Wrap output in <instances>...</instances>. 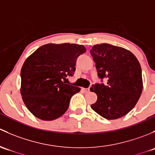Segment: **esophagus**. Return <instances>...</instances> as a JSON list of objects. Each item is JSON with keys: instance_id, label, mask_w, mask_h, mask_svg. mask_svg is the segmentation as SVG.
<instances>
[{"instance_id": "obj_1", "label": "esophagus", "mask_w": 155, "mask_h": 155, "mask_svg": "<svg viewBox=\"0 0 155 155\" xmlns=\"http://www.w3.org/2000/svg\"><path fill=\"white\" fill-rule=\"evenodd\" d=\"M82 91L84 92H87L90 91V87H88V88H84V87H82Z\"/></svg>"}]
</instances>
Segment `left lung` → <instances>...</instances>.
Returning <instances> with one entry per match:
<instances>
[{
  "label": "left lung",
  "mask_w": 155,
  "mask_h": 155,
  "mask_svg": "<svg viewBox=\"0 0 155 155\" xmlns=\"http://www.w3.org/2000/svg\"><path fill=\"white\" fill-rule=\"evenodd\" d=\"M99 79L107 84L95 83L91 91L97 100L91 107L105 118H121L135 107L143 91L141 66L133 53L107 43L94 45L90 51Z\"/></svg>",
  "instance_id": "obj_1"
}]
</instances>
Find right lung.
<instances>
[{"instance_id":"obj_1","label":"right lung","mask_w":155,"mask_h":155,"mask_svg":"<svg viewBox=\"0 0 155 155\" xmlns=\"http://www.w3.org/2000/svg\"><path fill=\"white\" fill-rule=\"evenodd\" d=\"M85 51L82 45L49 43L26 59L21 70V94L34 116L51 121L68 110L70 98L80 87L64 81L73 76L78 57Z\"/></svg>"}]
</instances>
